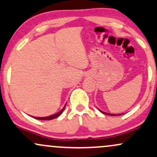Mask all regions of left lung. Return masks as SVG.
Returning <instances> with one entry per match:
<instances>
[{
    "label": "left lung",
    "instance_id": "8db88e82",
    "mask_svg": "<svg viewBox=\"0 0 157 157\" xmlns=\"http://www.w3.org/2000/svg\"><path fill=\"white\" fill-rule=\"evenodd\" d=\"M101 111V110H100ZM101 112H102V113H104V114H106V115H112V116H116V115H121V114H120V115H113V114H109V113H106V112H102V111H101Z\"/></svg>",
    "mask_w": 157,
    "mask_h": 157
}]
</instances>
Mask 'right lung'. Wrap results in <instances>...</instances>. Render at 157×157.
Here are the masks:
<instances>
[{
    "instance_id": "right-lung-1",
    "label": "right lung",
    "mask_w": 157,
    "mask_h": 157,
    "mask_svg": "<svg viewBox=\"0 0 157 157\" xmlns=\"http://www.w3.org/2000/svg\"><path fill=\"white\" fill-rule=\"evenodd\" d=\"M66 105L64 106V108L62 109V110L59 112H58V113L55 114V115H51V116H48V117H34V118L35 119H38V120H42V121H50V120H52V119H54V118H56L57 117H59L61 114L63 112V111L64 110V108H65Z\"/></svg>"
}]
</instances>
